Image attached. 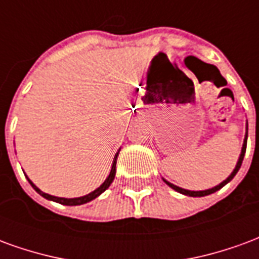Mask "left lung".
Masks as SVG:
<instances>
[{"instance_id":"1","label":"left lung","mask_w":259,"mask_h":259,"mask_svg":"<svg viewBox=\"0 0 259 259\" xmlns=\"http://www.w3.org/2000/svg\"><path fill=\"white\" fill-rule=\"evenodd\" d=\"M247 137H248V123H247V126H245V136H244V141H243V147H241V152H240V157L239 159H237V163H236V166H234L233 172L229 175L226 179L223 180L222 183H219L218 186H215V187H212V189H208V190H198V191H194V190H186V189H182V187H179V186L174 185V183H170V182H168V180H165L162 178V180L166 183V185L170 187V189H174L175 191H178V193H180V194H185V195H189V197H204V195H209L212 194V193H215V191L221 190L223 186L228 185L230 180L233 179L234 176H236V174L239 172L240 166H241V163H243V158H244V154H245V148H247Z\"/></svg>"}]
</instances>
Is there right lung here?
<instances>
[{
	"instance_id": "right-lung-1",
	"label": "right lung",
	"mask_w": 259,
	"mask_h": 259,
	"mask_svg": "<svg viewBox=\"0 0 259 259\" xmlns=\"http://www.w3.org/2000/svg\"><path fill=\"white\" fill-rule=\"evenodd\" d=\"M119 151H120V148L118 150V152L115 154V157H113V161H112V166H111V172H109V175H108V178L105 180H104V183H102L98 189H96L94 191H91V193H89V194L85 195H81V197H76V198H64V197H55V195H51V194H47V193H44V191H41L38 187H37L33 182H31L27 176V180H29V183L31 185V187L34 189V190L38 193V194L41 195V197H44V198H47V200L50 201H54V202H59V204H62V205H81V204H85V202H90V201H93L94 198H97L98 195H101L104 191L107 190L108 187L111 186V183L113 182V179H115V174H116V158H118V154Z\"/></svg>"
}]
</instances>
